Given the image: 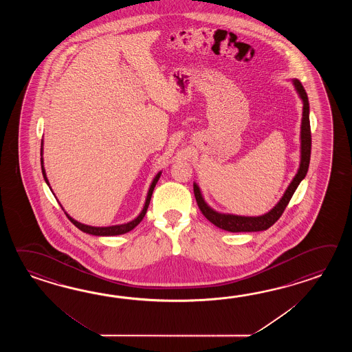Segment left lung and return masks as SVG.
<instances>
[{
	"label": "left lung",
	"mask_w": 352,
	"mask_h": 352,
	"mask_svg": "<svg viewBox=\"0 0 352 352\" xmlns=\"http://www.w3.org/2000/svg\"><path fill=\"white\" fill-rule=\"evenodd\" d=\"M293 84L298 91L299 97L303 100V114H302V127H300V165L297 175L294 176L291 185L285 190L283 197L280 201L270 210V212L264 214L262 217H238V215H230V214H220L208 206V204L204 201L199 186L194 184V194L196 202L199 205V209L204 214V217L209 220L210 223L226 230V232H262L267 230L272 225L277 221L279 217H282L287 205L291 201L294 191L297 190L300 181L306 177L309 160H311V126H309V103L307 97L306 90L303 88L302 82L298 79H294Z\"/></svg>",
	"instance_id": "1"
}]
</instances>
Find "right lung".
Segmentation results:
<instances>
[{
  "mask_svg": "<svg viewBox=\"0 0 352 352\" xmlns=\"http://www.w3.org/2000/svg\"><path fill=\"white\" fill-rule=\"evenodd\" d=\"M41 144H43V143H41ZM41 155H43V148H41ZM41 171H43V176H44V179H45L46 184L49 185V181H47V177H46L45 168H44L43 157H41ZM160 176H161V173H157V175H156V177H155L153 181H152V185H151L150 190H148V195H147V199H146V204H144V208H143L142 212H141L138 217H135V220L129 221L127 224L114 225V226H107V228H97V226H89V225H84L82 224V223H78V221L74 220L73 217H69L67 212H65V215H67V219H69V220H70V221H72V223H73L78 229H80L82 232L91 234V235H98V236H111V235L126 234V232H131L132 229H135V226L142 221V219L144 217V215H146L147 209H148L151 196H152L153 188L156 186V184H157Z\"/></svg>",
  "mask_w": 352,
  "mask_h": 352,
  "instance_id": "add662e5",
  "label": "right lung"
}]
</instances>
